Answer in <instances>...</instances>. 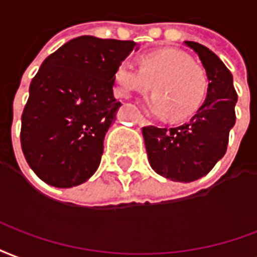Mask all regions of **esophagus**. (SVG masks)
Here are the masks:
<instances>
[{"instance_id":"esophagus-1","label":"esophagus","mask_w":257,"mask_h":257,"mask_svg":"<svg viewBox=\"0 0 257 257\" xmlns=\"http://www.w3.org/2000/svg\"><path fill=\"white\" fill-rule=\"evenodd\" d=\"M137 121H138V124H140V126H149V124H151V121L148 120L147 117H144V116H140Z\"/></svg>"}]
</instances>
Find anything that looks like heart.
Returning <instances> with one entry per match:
<instances>
[{
    "mask_svg": "<svg viewBox=\"0 0 257 257\" xmlns=\"http://www.w3.org/2000/svg\"><path fill=\"white\" fill-rule=\"evenodd\" d=\"M155 95L148 109L156 116L167 115L174 120L188 117L203 102L207 91V75L188 54L163 49L144 56L141 67L123 61L115 72V91L120 97L147 93Z\"/></svg>",
    "mask_w": 257,
    "mask_h": 257,
    "instance_id": "1",
    "label": "heart"
}]
</instances>
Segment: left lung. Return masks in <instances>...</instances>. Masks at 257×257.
I'll return each instance as SVG.
<instances>
[{
    "instance_id": "1",
    "label": "left lung",
    "mask_w": 257,
    "mask_h": 257,
    "mask_svg": "<svg viewBox=\"0 0 257 257\" xmlns=\"http://www.w3.org/2000/svg\"><path fill=\"white\" fill-rule=\"evenodd\" d=\"M185 45L197 53L207 72L205 101L186 123L142 127V136L151 167L174 182L188 183L207 175L224 156L235 123L237 93L233 75L212 50L192 41Z\"/></svg>"
}]
</instances>
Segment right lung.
<instances>
[{"mask_svg": "<svg viewBox=\"0 0 257 257\" xmlns=\"http://www.w3.org/2000/svg\"><path fill=\"white\" fill-rule=\"evenodd\" d=\"M134 49V41L82 35L45 59L31 80L20 131L24 157L45 183L74 188L97 171L121 105L113 97L116 68Z\"/></svg>", "mask_w": 257, "mask_h": 257, "instance_id": "add662e5", "label": "right lung"}]
</instances>
